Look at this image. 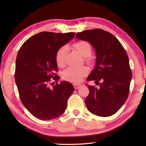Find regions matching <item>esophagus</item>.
<instances>
[{
  "label": "esophagus",
  "mask_w": 146,
  "mask_h": 146,
  "mask_svg": "<svg viewBox=\"0 0 146 146\" xmlns=\"http://www.w3.org/2000/svg\"><path fill=\"white\" fill-rule=\"evenodd\" d=\"M73 86H74V88H75V89H78L81 86V85L80 84H73Z\"/></svg>",
  "instance_id": "1"
}]
</instances>
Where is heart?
<instances>
[{"label": "heart", "mask_w": 146, "mask_h": 146, "mask_svg": "<svg viewBox=\"0 0 146 146\" xmlns=\"http://www.w3.org/2000/svg\"><path fill=\"white\" fill-rule=\"evenodd\" d=\"M73 47L78 53L82 56H85L86 62L91 63V59L90 57L92 52V47L91 44L86 41H78L73 44ZM67 46H64L60 47L55 54V62L58 66H62L64 63V58L67 52ZM88 73V68L85 66L82 67L74 68L69 67L63 71L62 76L63 79L70 82L77 83L80 82L83 77Z\"/></svg>", "instance_id": "heart-1"}]
</instances>
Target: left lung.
Segmentation results:
<instances>
[{"instance_id":"1","label":"left lung","mask_w":146,"mask_h":146,"mask_svg":"<svg viewBox=\"0 0 146 146\" xmlns=\"http://www.w3.org/2000/svg\"><path fill=\"white\" fill-rule=\"evenodd\" d=\"M94 47L95 67L87 78L100 87L88 86L90 93L85 100L88 110L99 117H110L120 110L129 93L132 73L127 53L119 40L101 29L86 30L76 35Z\"/></svg>"}]
</instances>
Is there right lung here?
I'll return each instance as SVG.
<instances>
[{"label":"right lung","instance_id":"add662e5","mask_svg":"<svg viewBox=\"0 0 146 146\" xmlns=\"http://www.w3.org/2000/svg\"><path fill=\"white\" fill-rule=\"evenodd\" d=\"M75 33L42 31L28 39L17 53L15 79L20 98L28 111L42 120L63 114L69 97L75 91L71 83L63 81L49 87L51 78H60L55 62L56 51L75 36ZM53 84V83H51Z\"/></svg>","mask_w":146,"mask_h":146}]
</instances>
